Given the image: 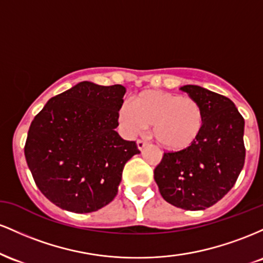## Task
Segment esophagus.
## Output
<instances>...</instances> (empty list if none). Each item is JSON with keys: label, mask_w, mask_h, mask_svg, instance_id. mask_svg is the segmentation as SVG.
I'll list each match as a JSON object with an SVG mask.
<instances>
[{"label": "esophagus", "mask_w": 263, "mask_h": 263, "mask_svg": "<svg viewBox=\"0 0 263 263\" xmlns=\"http://www.w3.org/2000/svg\"><path fill=\"white\" fill-rule=\"evenodd\" d=\"M146 146H147V142H144V141H142V140H137L138 149H140V151L144 149V148H146Z\"/></svg>", "instance_id": "1"}]
</instances>
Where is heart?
Masks as SVG:
<instances>
[{"mask_svg":"<svg viewBox=\"0 0 263 263\" xmlns=\"http://www.w3.org/2000/svg\"><path fill=\"white\" fill-rule=\"evenodd\" d=\"M119 121L126 132L136 135L152 126L159 146L171 152L192 148L200 137L204 114L197 100L163 90H144L123 104Z\"/></svg>","mask_w":263,"mask_h":263,"instance_id":"heart-1","label":"heart"}]
</instances>
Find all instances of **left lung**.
<instances>
[{"mask_svg":"<svg viewBox=\"0 0 263 263\" xmlns=\"http://www.w3.org/2000/svg\"><path fill=\"white\" fill-rule=\"evenodd\" d=\"M200 104L204 126L192 148L164 153L155 180L165 201L204 210L228 194L245 163V120L226 96L198 85L180 87Z\"/></svg>","mask_w":263,"mask_h":263,"instance_id":"8db88e82","label":"left lung"}]
</instances>
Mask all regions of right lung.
<instances>
[{
  "mask_svg": "<svg viewBox=\"0 0 263 263\" xmlns=\"http://www.w3.org/2000/svg\"><path fill=\"white\" fill-rule=\"evenodd\" d=\"M126 89L81 81L54 96L34 117L25 156L48 200L84 214L114 200L126 162L140 151L116 132Z\"/></svg>",
  "mask_w": 263,
  "mask_h": 263,
  "instance_id": "add662e5",
  "label": "right lung"
}]
</instances>
